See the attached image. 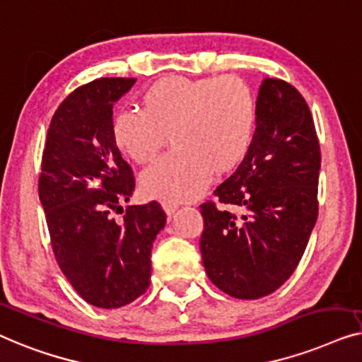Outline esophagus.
<instances>
[{"label":"esophagus","instance_id":"34e87169","mask_svg":"<svg viewBox=\"0 0 362 362\" xmlns=\"http://www.w3.org/2000/svg\"><path fill=\"white\" fill-rule=\"evenodd\" d=\"M162 206H164V210H165L167 216H169V218L174 215L177 210H179V205H177V203H172V202H164V203H162Z\"/></svg>","mask_w":362,"mask_h":362}]
</instances>
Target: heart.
Instances as JSON below:
<instances>
[{"label":"heart","mask_w":362,"mask_h":362,"mask_svg":"<svg viewBox=\"0 0 362 362\" xmlns=\"http://www.w3.org/2000/svg\"><path fill=\"white\" fill-rule=\"evenodd\" d=\"M141 106L142 113L116 115L111 129L119 151L141 165L154 162L170 137L175 149L141 179L151 197L172 203L193 200L211 174H230L251 149L256 96L233 75L160 78L142 93Z\"/></svg>","instance_id":"obj_1"}]
</instances>
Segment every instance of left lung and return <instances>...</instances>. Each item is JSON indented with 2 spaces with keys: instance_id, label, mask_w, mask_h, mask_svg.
Returning a JSON list of instances; mask_svg holds the SVG:
<instances>
[{
  "instance_id": "8db88e82",
  "label": "left lung",
  "mask_w": 362,
  "mask_h": 362,
  "mask_svg": "<svg viewBox=\"0 0 362 362\" xmlns=\"http://www.w3.org/2000/svg\"><path fill=\"white\" fill-rule=\"evenodd\" d=\"M252 144L236 172L200 205V251L210 281L234 298L276 292L292 276L318 216L322 154L307 101L266 78Z\"/></svg>"
}]
</instances>
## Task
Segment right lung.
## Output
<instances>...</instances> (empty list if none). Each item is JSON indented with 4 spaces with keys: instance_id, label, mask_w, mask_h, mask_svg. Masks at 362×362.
Segmentation results:
<instances>
[{
    "instance_id": "obj_1",
    "label": "right lung",
    "mask_w": 362,
    "mask_h": 362,
    "mask_svg": "<svg viewBox=\"0 0 362 362\" xmlns=\"http://www.w3.org/2000/svg\"><path fill=\"white\" fill-rule=\"evenodd\" d=\"M136 78L78 86L52 116L42 152L39 198L64 276L85 302L119 308L151 282L152 243L165 226L157 202L126 206L136 180L113 137V103Z\"/></svg>"
}]
</instances>
